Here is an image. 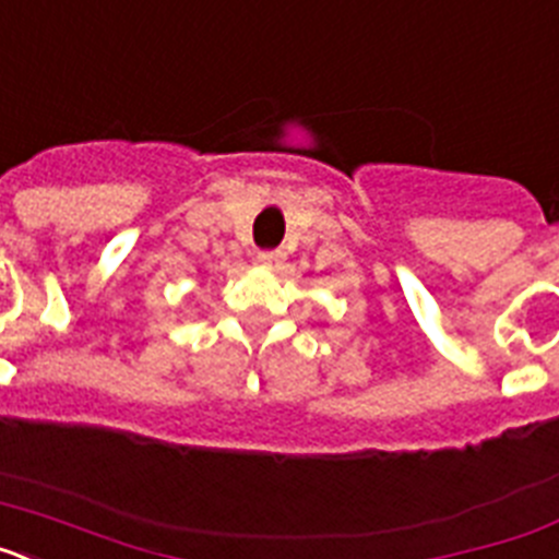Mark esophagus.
Masks as SVG:
<instances>
[{
	"label": "esophagus",
	"instance_id": "obj_1",
	"mask_svg": "<svg viewBox=\"0 0 559 559\" xmlns=\"http://www.w3.org/2000/svg\"><path fill=\"white\" fill-rule=\"evenodd\" d=\"M257 263H263V265H269V269H274V265L283 263V251H276V249L257 251Z\"/></svg>",
	"mask_w": 559,
	"mask_h": 559
}]
</instances>
